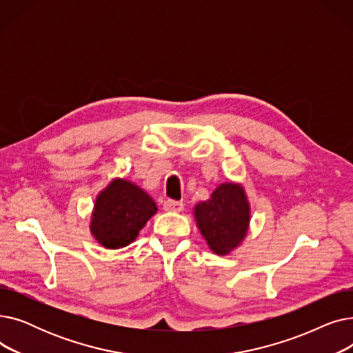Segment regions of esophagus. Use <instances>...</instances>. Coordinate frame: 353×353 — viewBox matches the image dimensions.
Listing matches in <instances>:
<instances>
[{"instance_id":"34e87169","label":"esophagus","mask_w":353,"mask_h":353,"mask_svg":"<svg viewBox=\"0 0 353 353\" xmlns=\"http://www.w3.org/2000/svg\"><path fill=\"white\" fill-rule=\"evenodd\" d=\"M164 210L165 212H181L183 210V203L181 201H177V200H165L164 201Z\"/></svg>"}]
</instances>
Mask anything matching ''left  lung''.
Returning <instances> with one entry per match:
<instances>
[{
  "mask_svg": "<svg viewBox=\"0 0 353 353\" xmlns=\"http://www.w3.org/2000/svg\"><path fill=\"white\" fill-rule=\"evenodd\" d=\"M196 226L210 250L225 256L242 245L250 225V203L242 184L221 183L194 206Z\"/></svg>",
  "mask_w": 353,
  "mask_h": 353,
  "instance_id": "8db88e82",
  "label": "left lung"
}]
</instances>
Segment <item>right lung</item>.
I'll return each instance as SVG.
<instances>
[{
    "label": "right lung",
    "mask_w": 353,
    "mask_h": 353,
    "mask_svg": "<svg viewBox=\"0 0 353 353\" xmlns=\"http://www.w3.org/2000/svg\"><path fill=\"white\" fill-rule=\"evenodd\" d=\"M156 213V201L137 184L114 179L96 197L90 232L105 249H121L134 242Z\"/></svg>",
    "instance_id": "add662e5"
}]
</instances>
